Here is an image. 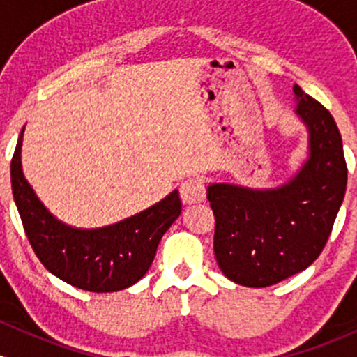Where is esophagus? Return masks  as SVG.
<instances>
[{
	"label": "esophagus",
	"instance_id": "esophagus-1",
	"mask_svg": "<svg viewBox=\"0 0 357 357\" xmlns=\"http://www.w3.org/2000/svg\"><path fill=\"white\" fill-rule=\"evenodd\" d=\"M179 195L184 204L199 203L204 199V184L199 178L184 179L179 186Z\"/></svg>",
	"mask_w": 357,
	"mask_h": 357
}]
</instances>
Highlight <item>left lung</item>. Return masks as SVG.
I'll use <instances>...</instances> for the list:
<instances>
[{
	"instance_id": "8db88e82",
	"label": "left lung",
	"mask_w": 357,
	"mask_h": 357,
	"mask_svg": "<svg viewBox=\"0 0 357 357\" xmlns=\"http://www.w3.org/2000/svg\"><path fill=\"white\" fill-rule=\"evenodd\" d=\"M296 114L307 127V159L277 188L211 183L215 257L245 287L275 285L314 264L341 208L347 184L342 139L324 105L294 85Z\"/></svg>"
}]
</instances>
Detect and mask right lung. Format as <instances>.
Wrapping results in <instances>:
<instances>
[{
  "label": "right lung",
  "mask_w": 357,
  "mask_h": 357,
  "mask_svg": "<svg viewBox=\"0 0 357 357\" xmlns=\"http://www.w3.org/2000/svg\"><path fill=\"white\" fill-rule=\"evenodd\" d=\"M24 127L11 159V188L24 233L48 272L89 292H117L141 280L162 235L181 215L178 190L144 211L100 228H75L40 202L22 167Z\"/></svg>",
  "instance_id": "add662e5"
}]
</instances>
